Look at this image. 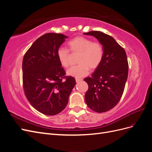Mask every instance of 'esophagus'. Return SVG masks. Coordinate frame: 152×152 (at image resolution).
Masks as SVG:
<instances>
[{"label":"esophagus","mask_w":152,"mask_h":152,"mask_svg":"<svg viewBox=\"0 0 152 152\" xmlns=\"http://www.w3.org/2000/svg\"><path fill=\"white\" fill-rule=\"evenodd\" d=\"M75 80H76V82H77V83H79V82H80V81H82V79H77V78H76V79H75Z\"/></svg>","instance_id":"34e87169"}]
</instances>
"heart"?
<instances>
[{
	"label": "heart",
	"mask_w": 152,
	"mask_h": 152,
	"mask_svg": "<svg viewBox=\"0 0 152 152\" xmlns=\"http://www.w3.org/2000/svg\"><path fill=\"white\" fill-rule=\"evenodd\" d=\"M71 51L79 53L77 62L79 64L73 66L67 70V74L75 78H81L89 73V68H97L104 55L103 45L99 42H93L83 37H77L68 42ZM70 52L65 48H59L57 50V56L61 65L64 67L70 65Z\"/></svg>",
	"instance_id": "obj_1"
}]
</instances>
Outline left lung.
<instances>
[{
    "label": "left lung",
    "instance_id": "left-lung-1",
    "mask_svg": "<svg viewBox=\"0 0 152 152\" xmlns=\"http://www.w3.org/2000/svg\"><path fill=\"white\" fill-rule=\"evenodd\" d=\"M84 35L93 36L103 45L104 55L91 77L85 101L89 108L98 113L107 112L120 101L128 76V62L125 50L112 37L102 31H91Z\"/></svg>",
    "mask_w": 152,
    "mask_h": 152
}]
</instances>
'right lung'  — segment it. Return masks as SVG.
Masks as SVG:
<instances>
[{
  "instance_id": "add662e5",
  "label": "right lung",
  "mask_w": 152,
  "mask_h": 152,
  "mask_svg": "<svg viewBox=\"0 0 152 152\" xmlns=\"http://www.w3.org/2000/svg\"><path fill=\"white\" fill-rule=\"evenodd\" d=\"M68 37L49 33L32 44L23 59V83L26 98L39 112L54 115L68 102L75 79L66 77L57 56V50Z\"/></svg>"
}]
</instances>
